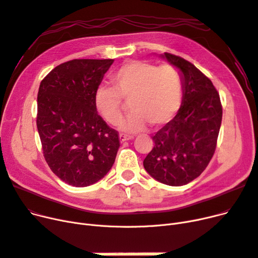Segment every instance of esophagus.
Returning <instances> with one entry per match:
<instances>
[{"mask_svg":"<svg viewBox=\"0 0 258 258\" xmlns=\"http://www.w3.org/2000/svg\"><path fill=\"white\" fill-rule=\"evenodd\" d=\"M133 137L132 136H127V135H124V134H120L119 135V139H120V142H124L126 140H130L132 139Z\"/></svg>","mask_w":258,"mask_h":258,"instance_id":"1","label":"esophagus"}]
</instances>
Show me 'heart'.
I'll return each instance as SVG.
<instances>
[{"mask_svg":"<svg viewBox=\"0 0 258 258\" xmlns=\"http://www.w3.org/2000/svg\"><path fill=\"white\" fill-rule=\"evenodd\" d=\"M114 87L101 86L95 94L98 113L110 125H118L131 102L133 114L121 130L134 134L148 124L160 127L170 122L182 103L183 82L175 66L148 61H128L110 76Z\"/></svg>","mask_w":258,"mask_h":258,"instance_id":"1","label":"heart"}]
</instances>
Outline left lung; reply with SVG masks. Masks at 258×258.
Here are the masks:
<instances>
[{
  "mask_svg": "<svg viewBox=\"0 0 258 258\" xmlns=\"http://www.w3.org/2000/svg\"><path fill=\"white\" fill-rule=\"evenodd\" d=\"M164 57L182 73V104L152 137L154 148L143 166L156 180L180 186L200 176L214 155L222 105L215 86L194 64L169 52Z\"/></svg>",
  "mask_w": 258,
  "mask_h": 258,
  "instance_id": "8db88e82",
  "label": "left lung"
}]
</instances>
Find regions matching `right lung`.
<instances>
[{"label": "right lung", "instance_id": "1", "mask_svg": "<svg viewBox=\"0 0 258 258\" xmlns=\"http://www.w3.org/2000/svg\"><path fill=\"white\" fill-rule=\"evenodd\" d=\"M113 59H74L41 81L37 127L43 156L61 180L91 185L113 166L119 133L98 114L95 94Z\"/></svg>", "mask_w": 258, "mask_h": 258}]
</instances>
